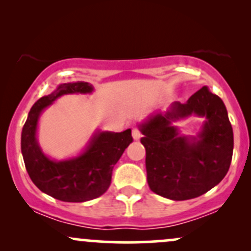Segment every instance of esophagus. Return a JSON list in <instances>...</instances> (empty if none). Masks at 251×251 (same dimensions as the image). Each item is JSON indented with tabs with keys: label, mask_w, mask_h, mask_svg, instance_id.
Here are the masks:
<instances>
[{
	"label": "esophagus",
	"mask_w": 251,
	"mask_h": 251,
	"mask_svg": "<svg viewBox=\"0 0 251 251\" xmlns=\"http://www.w3.org/2000/svg\"><path fill=\"white\" fill-rule=\"evenodd\" d=\"M132 137H133L134 140H139L140 137H142V133H140V131L137 127L132 128Z\"/></svg>",
	"instance_id": "34e87169"
}]
</instances>
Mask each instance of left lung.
<instances>
[{"label": "left lung", "mask_w": 251, "mask_h": 251, "mask_svg": "<svg viewBox=\"0 0 251 251\" xmlns=\"http://www.w3.org/2000/svg\"><path fill=\"white\" fill-rule=\"evenodd\" d=\"M195 115L204 118L195 135L173 124ZM146 150L150 189L172 201L204 195L226 177L234 151V132L224 102L203 86L186 102L175 101L138 125Z\"/></svg>", "instance_id": "1"}]
</instances>
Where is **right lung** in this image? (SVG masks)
<instances>
[{
  "mask_svg": "<svg viewBox=\"0 0 251 251\" xmlns=\"http://www.w3.org/2000/svg\"><path fill=\"white\" fill-rule=\"evenodd\" d=\"M93 91V85L88 82L60 83L34 103L22 128L21 152L30 179L42 192L59 201L81 203L105 194L114 165L133 140L131 128L117 133L96 129L77 155L56 160L43 152L37 140V127L46 108L62 96L91 94Z\"/></svg>",
  "mask_w": 251,
  "mask_h": 251,
  "instance_id": "1",
  "label": "right lung"
}]
</instances>
